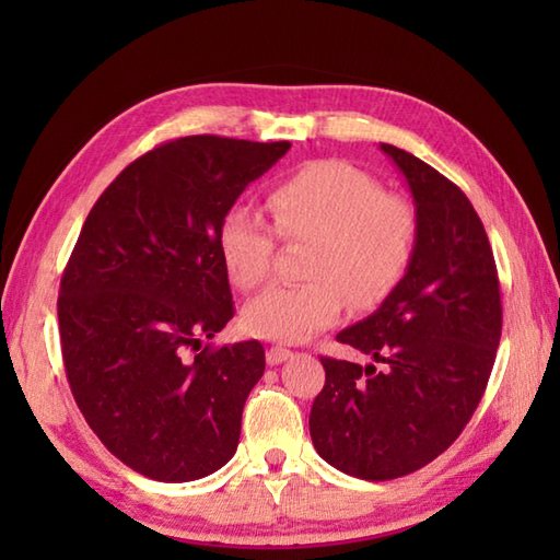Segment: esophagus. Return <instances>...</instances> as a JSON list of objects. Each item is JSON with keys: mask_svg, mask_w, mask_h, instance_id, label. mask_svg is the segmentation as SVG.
I'll use <instances>...</instances> for the list:
<instances>
[{"mask_svg": "<svg viewBox=\"0 0 560 560\" xmlns=\"http://www.w3.org/2000/svg\"><path fill=\"white\" fill-rule=\"evenodd\" d=\"M291 355H293V351H289V349L271 347V349L267 351V363H269V365H279V363H283V361H289Z\"/></svg>", "mask_w": 560, "mask_h": 560, "instance_id": "1", "label": "esophagus"}]
</instances>
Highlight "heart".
I'll use <instances>...</instances> for the list:
<instances>
[{"instance_id":"heart-1","label":"heart","mask_w":560,"mask_h":560,"mask_svg":"<svg viewBox=\"0 0 560 560\" xmlns=\"http://www.w3.org/2000/svg\"><path fill=\"white\" fill-rule=\"evenodd\" d=\"M267 209L281 241H307V281L269 287L247 303L243 319L255 337L303 341L335 323L343 295L368 311L389 299L409 271L419 235L413 207L351 163L303 165L269 189ZM217 243L233 287L253 291L267 281L277 241L253 211H225Z\"/></svg>"}]
</instances>
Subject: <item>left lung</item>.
<instances>
[{
    "instance_id": "obj_1",
    "label": "left lung",
    "mask_w": 560,
    "mask_h": 560,
    "mask_svg": "<svg viewBox=\"0 0 560 560\" xmlns=\"http://www.w3.org/2000/svg\"><path fill=\"white\" fill-rule=\"evenodd\" d=\"M380 149L411 189L413 259L373 315L337 335L375 363L323 355L325 387L311 411L317 455L365 481L407 477L455 443L489 385L503 329L493 249L467 195L413 153Z\"/></svg>"
}]
</instances>
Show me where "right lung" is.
<instances>
[{
    "label": "right lung",
    "mask_w": 560,
    "mask_h": 560,
    "mask_svg": "<svg viewBox=\"0 0 560 560\" xmlns=\"http://www.w3.org/2000/svg\"><path fill=\"white\" fill-rule=\"evenodd\" d=\"M289 149L173 139L129 163L83 221L57 299L67 380L101 443L149 479L195 481L235 455L265 349H201L235 313L217 237Z\"/></svg>",
    "instance_id": "1"
}]
</instances>
